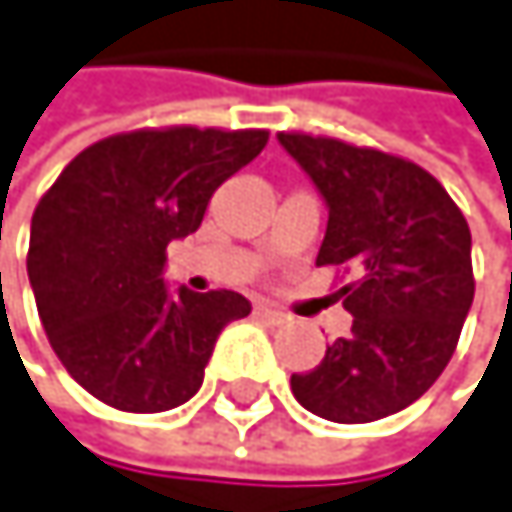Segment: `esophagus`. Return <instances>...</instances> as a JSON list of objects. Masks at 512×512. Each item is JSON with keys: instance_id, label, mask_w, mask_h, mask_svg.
<instances>
[{"instance_id": "esophagus-1", "label": "esophagus", "mask_w": 512, "mask_h": 512, "mask_svg": "<svg viewBox=\"0 0 512 512\" xmlns=\"http://www.w3.org/2000/svg\"><path fill=\"white\" fill-rule=\"evenodd\" d=\"M254 315L264 318V321H270V324H285V321H288V315L279 312V309H273L270 303H254Z\"/></svg>"}]
</instances>
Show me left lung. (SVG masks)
I'll return each instance as SVG.
<instances>
[{"label":"left lung","instance_id":"obj_1","mask_svg":"<svg viewBox=\"0 0 512 512\" xmlns=\"http://www.w3.org/2000/svg\"><path fill=\"white\" fill-rule=\"evenodd\" d=\"M327 203L318 267H349L334 297L352 334L291 376L309 413L361 425L400 413L446 370L473 303L470 227L440 181L413 160L331 136L279 133Z\"/></svg>","mask_w":512,"mask_h":512}]
</instances>
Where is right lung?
I'll return each instance as SVG.
<instances>
[{"label": "right lung", "instance_id": "1", "mask_svg": "<svg viewBox=\"0 0 512 512\" xmlns=\"http://www.w3.org/2000/svg\"><path fill=\"white\" fill-rule=\"evenodd\" d=\"M267 130L148 127L84 148L32 212L26 270L69 376L124 413H163L203 385L224 327L251 312L236 291L169 294L166 245L194 233Z\"/></svg>", "mask_w": 512, "mask_h": 512}]
</instances>
